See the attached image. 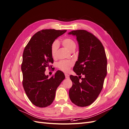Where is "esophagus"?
<instances>
[{"instance_id": "1", "label": "esophagus", "mask_w": 129, "mask_h": 129, "mask_svg": "<svg viewBox=\"0 0 129 129\" xmlns=\"http://www.w3.org/2000/svg\"><path fill=\"white\" fill-rule=\"evenodd\" d=\"M65 76L66 79H69L70 78V76L68 74H65Z\"/></svg>"}]
</instances>
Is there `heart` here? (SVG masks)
Returning a JSON list of instances; mask_svg holds the SVG:
<instances>
[{
	"label": "heart",
	"mask_w": 129,
	"mask_h": 129,
	"mask_svg": "<svg viewBox=\"0 0 129 129\" xmlns=\"http://www.w3.org/2000/svg\"><path fill=\"white\" fill-rule=\"evenodd\" d=\"M63 46L68 49L69 51H73L76 48V44L74 41L72 39L66 38L62 41ZM59 47V43L57 41H53L51 44L50 48L51 55L53 58H55L57 56V50ZM73 64L72 60H61L57 64L58 68L64 72H68L70 68Z\"/></svg>",
	"instance_id": "1"
}]
</instances>
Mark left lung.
Masks as SVG:
<instances>
[{
    "label": "left lung",
    "mask_w": 129,
    "mask_h": 129,
    "mask_svg": "<svg viewBox=\"0 0 129 129\" xmlns=\"http://www.w3.org/2000/svg\"><path fill=\"white\" fill-rule=\"evenodd\" d=\"M68 34L76 36L79 51L73 69L79 77L70 76L73 85L69 97L76 106L86 107L95 101L103 88L107 72L105 50L100 41L86 30H73ZM81 75L85 77L80 81Z\"/></svg>",
    "instance_id": "obj_1"
}]
</instances>
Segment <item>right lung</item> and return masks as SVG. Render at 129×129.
<instances>
[{"label": "right lung", "mask_w": 129, "mask_h": 129, "mask_svg": "<svg viewBox=\"0 0 129 129\" xmlns=\"http://www.w3.org/2000/svg\"><path fill=\"white\" fill-rule=\"evenodd\" d=\"M66 30L45 29L35 34L24 49L21 71L22 85L28 99L35 106H50L55 98L56 91L65 77L57 71L51 78L45 74V69L53 63L50 48L53 41Z\"/></svg>", "instance_id": "1"}]
</instances>
